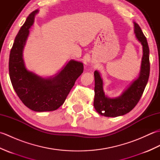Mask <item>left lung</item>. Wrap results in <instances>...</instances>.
Returning <instances> with one entry per match:
<instances>
[{
    "label": "left lung",
    "instance_id": "obj_1",
    "mask_svg": "<svg viewBox=\"0 0 160 160\" xmlns=\"http://www.w3.org/2000/svg\"><path fill=\"white\" fill-rule=\"evenodd\" d=\"M134 33L143 49L140 76L120 96L108 98L103 90V81L98 71H95V98L93 105L98 113L105 117H118L130 112L140 101L148 82L150 73L149 48L147 40L138 24L134 22Z\"/></svg>",
    "mask_w": 160,
    "mask_h": 160
}]
</instances>
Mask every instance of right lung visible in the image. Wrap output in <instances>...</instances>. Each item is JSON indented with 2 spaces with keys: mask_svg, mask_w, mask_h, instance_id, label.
I'll return each instance as SVG.
<instances>
[{
  "mask_svg": "<svg viewBox=\"0 0 160 160\" xmlns=\"http://www.w3.org/2000/svg\"><path fill=\"white\" fill-rule=\"evenodd\" d=\"M38 12L36 10L30 13L14 40L9 54V77L17 96L27 107L37 112L52 111L63 104L84 67L81 62L71 60L55 76L49 78L26 69L22 52Z\"/></svg>",
  "mask_w": 160,
  "mask_h": 160,
  "instance_id": "obj_1",
  "label": "right lung"
}]
</instances>
